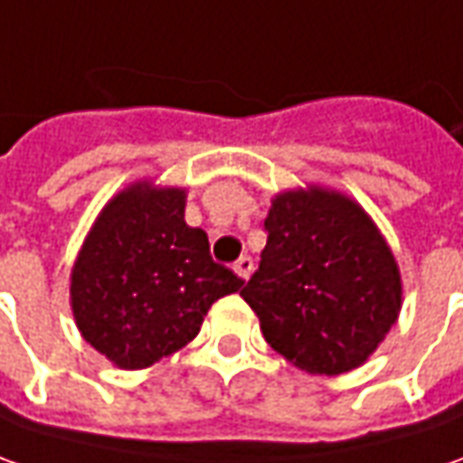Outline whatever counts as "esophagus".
<instances>
[{
  "instance_id": "obj_1",
  "label": "esophagus",
  "mask_w": 463,
  "mask_h": 463,
  "mask_svg": "<svg viewBox=\"0 0 463 463\" xmlns=\"http://www.w3.org/2000/svg\"><path fill=\"white\" fill-rule=\"evenodd\" d=\"M232 271H235L241 279H248V277H250V271H253V261H250V256H241L238 261L232 263Z\"/></svg>"
}]
</instances>
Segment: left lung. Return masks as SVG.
I'll list each match as a JSON object with an SVG mask.
<instances>
[{
    "mask_svg": "<svg viewBox=\"0 0 463 463\" xmlns=\"http://www.w3.org/2000/svg\"><path fill=\"white\" fill-rule=\"evenodd\" d=\"M266 248L241 297L266 343L310 374L356 369L394 326L402 284L390 246L356 202L284 192L263 220Z\"/></svg>",
    "mask_w": 463,
    "mask_h": 463,
    "instance_id": "obj_1",
    "label": "left lung"
}]
</instances>
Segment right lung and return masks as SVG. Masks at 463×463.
I'll return each instance as SVG.
<instances>
[{
	"label": "right lung",
	"instance_id": "add662e5",
	"mask_svg": "<svg viewBox=\"0 0 463 463\" xmlns=\"http://www.w3.org/2000/svg\"><path fill=\"white\" fill-rule=\"evenodd\" d=\"M243 287L184 222L182 189L136 184L102 210L71 274L84 341L122 369H146L200 333L220 297Z\"/></svg>",
	"mask_w": 463,
	"mask_h": 463
}]
</instances>
